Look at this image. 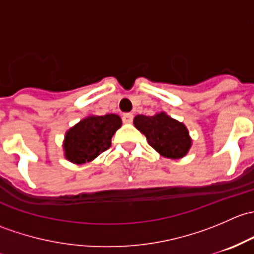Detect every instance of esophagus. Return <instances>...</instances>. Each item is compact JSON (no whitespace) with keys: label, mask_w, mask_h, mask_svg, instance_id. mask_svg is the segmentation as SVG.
<instances>
[{"label":"esophagus","mask_w":254,"mask_h":254,"mask_svg":"<svg viewBox=\"0 0 254 254\" xmlns=\"http://www.w3.org/2000/svg\"><path fill=\"white\" fill-rule=\"evenodd\" d=\"M132 119H134V115H132L131 113H125V114L123 115V122H124L125 124H131Z\"/></svg>","instance_id":"1"}]
</instances>
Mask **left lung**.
<instances>
[{
	"label": "left lung",
	"mask_w": 254,
	"mask_h": 254,
	"mask_svg": "<svg viewBox=\"0 0 254 254\" xmlns=\"http://www.w3.org/2000/svg\"><path fill=\"white\" fill-rule=\"evenodd\" d=\"M134 125L145 135L148 145L163 157L178 160L190 150L191 137L188 127L167 113H156L152 117L136 115Z\"/></svg>",
	"instance_id": "obj_1"
}]
</instances>
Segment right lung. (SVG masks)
Here are the masks:
<instances>
[{
    "mask_svg": "<svg viewBox=\"0 0 254 254\" xmlns=\"http://www.w3.org/2000/svg\"><path fill=\"white\" fill-rule=\"evenodd\" d=\"M117 114L88 115L66 131L64 156L70 162L83 165L98 157L112 145V137L122 127Z\"/></svg>",
    "mask_w": 254,
    "mask_h": 254,
    "instance_id": "obj_1",
    "label": "right lung"
}]
</instances>
